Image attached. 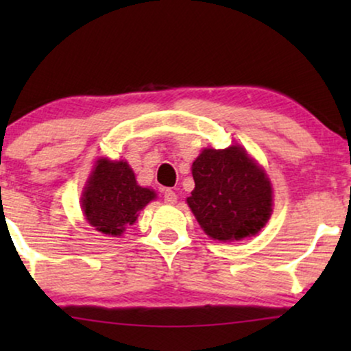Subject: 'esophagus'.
<instances>
[{
	"label": "esophagus",
	"mask_w": 351,
	"mask_h": 351,
	"mask_svg": "<svg viewBox=\"0 0 351 351\" xmlns=\"http://www.w3.org/2000/svg\"><path fill=\"white\" fill-rule=\"evenodd\" d=\"M165 203L167 204H174L177 203V195L172 190H166L165 191Z\"/></svg>",
	"instance_id": "34e87169"
}]
</instances>
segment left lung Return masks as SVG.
Masks as SVG:
<instances>
[{
    "mask_svg": "<svg viewBox=\"0 0 351 351\" xmlns=\"http://www.w3.org/2000/svg\"><path fill=\"white\" fill-rule=\"evenodd\" d=\"M191 174L195 190L186 203L208 237L239 241L265 227L273 210L271 184L243 147L204 148Z\"/></svg>",
    "mask_w": 351,
    "mask_h": 351,
    "instance_id": "left-lung-1",
    "label": "left lung"
}]
</instances>
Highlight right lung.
Segmentation results:
<instances>
[{"label":"right lung","mask_w":351,"mask_h":351,"mask_svg":"<svg viewBox=\"0 0 351 351\" xmlns=\"http://www.w3.org/2000/svg\"><path fill=\"white\" fill-rule=\"evenodd\" d=\"M156 198L150 189L137 184L126 161L100 158L81 196V209L89 225L108 237H121L136 222L145 206Z\"/></svg>","instance_id":"1"}]
</instances>
